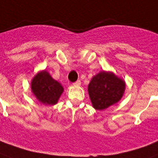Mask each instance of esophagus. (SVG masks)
I'll return each instance as SVG.
<instances>
[{
  "label": "esophagus",
  "instance_id": "34e87169",
  "mask_svg": "<svg viewBox=\"0 0 158 158\" xmlns=\"http://www.w3.org/2000/svg\"><path fill=\"white\" fill-rule=\"evenodd\" d=\"M80 84H81V81H80V80H77L76 82H74V85H77V86H79Z\"/></svg>",
  "mask_w": 158,
  "mask_h": 158
}]
</instances>
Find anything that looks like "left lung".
<instances>
[{
	"instance_id": "1",
	"label": "left lung",
	"mask_w": 158,
	"mask_h": 158,
	"mask_svg": "<svg viewBox=\"0 0 158 158\" xmlns=\"http://www.w3.org/2000/svg\"><path fill=\"white\" fill-rule=\"evenodd\" d=\"M124 89L123 80L104 71L95 75L88 87L93 106L98 110L105 109L120 100Z\"/></svg>"
}]
</instances>
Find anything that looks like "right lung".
Listing matches in <instances>:
<instances>
[{"label": "right lung", "mask_w": 158, "mask_h": 158, "mask_svg": "<svg viewBox=\"0 0 158 158\" xmlns=\"http://www.w3.org/2000/svg\"><path fill=\"white\" fill-rule=\"evenodd\" d=\"M31 89L37 99L44 104H55L64 90L61 84L53 79L46 71H42L35 76Z\"/></svg>", "instance_id": "add662e5"}]
</instances>
